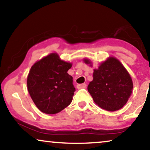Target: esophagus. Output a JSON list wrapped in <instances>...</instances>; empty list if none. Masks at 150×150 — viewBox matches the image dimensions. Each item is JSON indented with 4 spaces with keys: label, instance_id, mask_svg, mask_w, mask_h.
I'll use <instances>...</instances> for the list:
<instances>
[{
    "label": "esophagus",
    "instance_id": "1",
    "mask_svg": "<svg viewBox=\"0 0 150 150\" xmlns=\"http://www.w3.org/2000/svg\"><path fill=\"white\" fill-rule=\"evenodd\" d=\"M86 87H87V84L85 83L79 84V85H77L78 89H83V88H86Z\"/></svg>",
    "mask_w": 150,
    "mask_h": 150
}]
</instances>
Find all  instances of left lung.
Returning <instances> with one entry per match:
<instances>
[{"mask_svg":"<svg viewBox=\"0 0 150 150\" xmlns=\"http://www.w3.org/2000/svg\"><path fill=\"white\" fill-rule=\"evenodd\" d=\"M85 62H91L85 59ZM93 79L87 87L95 103L108 111L122 108L132 93L133 83L126 68L114 57H110L94 69Z\"/></svg>","mask_w":150,"mask_h":150,"instance_id":"1","label":"left lung"}]
</instances>
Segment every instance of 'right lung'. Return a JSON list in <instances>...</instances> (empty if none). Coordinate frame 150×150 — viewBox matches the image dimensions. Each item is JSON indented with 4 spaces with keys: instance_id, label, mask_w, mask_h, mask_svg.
Returning a JSON list of instances; mask_svg holds the SVG:
<instances>
[{
    "instance_id": "1",
    "label": "right lung",
    "mask_w": 150,
    "mask_h": 150,
    "mask_svg": "<svg viewBox=\"0 0 150 150\" xmlns=\"http://www.w3.org/2000/svg\"><path fill=\"white\" fill-rule=\"evenodd\" d=\"M71 64L56 53L36 62L27 77L28 91L37 107L46 114H55L71 102L75 91L73 78L67 74Z\"/></svg>"
}]
</instances>
